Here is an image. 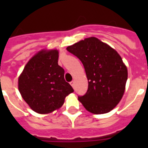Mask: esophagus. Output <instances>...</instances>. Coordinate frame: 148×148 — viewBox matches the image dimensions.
<instances>
[{
  "mask_svg": "<svg viewBox=\"0 0 148 148\" xmlns=\"http://www.w3.org/2000/svg\"><path fill=\"white\" fill-rule=\"evenodd\" d=\"M71 85L72 86V88H74V85H75V82H74V81H71Z\"/></svg>",
  "mask_w": 148,
  "mask_h": 148,
  "instance_id": "esophagus-1",
  "label": "esophagus"
}]
</instances>
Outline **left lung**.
I'll return each instance as SVG.
<instances>
[{"instance_id": "left-lung-1", "label": "left lung", "mask_w": 148, "mask_h": 148, "mask_svg": "<svg viewBox=\"0 0 148 148\" xmlns=\"http://www.w3.org/2000/svg\"><path fill=\"white\" fill-rule=\"evenodd\" d=\"M67 50L82 62L88 81V91L78 101L92 114L110 112L123 97L127 80L121 57L95 37L80 40Z\"/></svg>"}]
</instances>
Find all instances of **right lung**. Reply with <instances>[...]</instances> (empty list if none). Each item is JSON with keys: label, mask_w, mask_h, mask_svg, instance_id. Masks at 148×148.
Here are the masks:
<instances>
[{"label": "right lung", "mask_w": 148, "mask_h": 148, "mask_svg": "<svg viewBox=\"0 0 148 148\" xmlns=\"http://www.w3.org/2000/svg\"><path fill=\"white\" fill-rule=\"evenodd\" d=\"M59 51L42 49L28 60L18 77V90L31 109L40 114L62 107L74 90L64 80V70L58 65Z\"/></svg>", "instance_id": "1"}]
</instances>
